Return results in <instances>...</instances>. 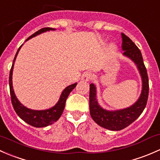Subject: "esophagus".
<instances>
[{"label": "esophagus", "mask_w": 160, "mask_h": 160, "mask_svg": "<svg viewBox=\"0 0 160 160\" xmlns=\"http://www.w3.org/2000/svg\"><path fill=\"white\" fill-rule=\"evenodd\" d=\"M92 78V74L90 72H85L84 74H82V77H81V79L84 82H88Z\"/></svg>", "instance_id": "obj_1"}]
</instances>
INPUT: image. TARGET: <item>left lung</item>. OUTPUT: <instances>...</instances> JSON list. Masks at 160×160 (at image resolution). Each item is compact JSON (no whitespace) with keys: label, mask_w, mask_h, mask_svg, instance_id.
<instances>
[{"label":"left lung","mask_w":160,"mask_h":160,"mask_svg":"<svg viewBox=\"0 0 160 160\" xmlns=\"http://www.w3.org/2000/svg\"><path fill=\"white\" fill-rule=\"evenodd\" d=\"M123 54L131 59L137 67L142 79V91L137 101L131 106L122 109L107 110L103 108L97 100V90L95 84L90 85L89 109L92 119L101 127L112 131H119L129 126L139 118L147 103L149 95V78L143 63L142 56L137 46L129 37L122 33Z\"/></svg>","instance_id":"8db88e82"}]
</instances>
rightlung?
Returning <instances> with one entry per match:
<instances>
[{"label":"right lung","instance_id":"obj_1","mask_svg":"<svg viewBox=\"0 0 160 160\" xmlns=\"http://www.w3.org/2000/svg\"><path fill=\"white\" fill-rule=\"evenodd\" d=\"M56 29L52 28H44L40 29L38 31H36L34 34L31 35L25 42H27L29 39L35 37V36L38 35V34H42V33L46 32V31H55ZM23 45V44H22ZM19 48L18 50L17 53H16L15 57H14V61H13V65L11 67V72H10V76H9V85H10V93H11V102H12L13 107H14V111L18 114L20 118L22 120H24L25 122L28 124L31 125V126H34V127L37 128H42L45 127V126H50V125L53 124L61 116H62V112L64 111V108L65 106V102H66L67 98H68V95L70 92L75 88L77 83L72 84V85L67 86L65 89L63 90L60 95L58 101L53 107L48 109L44 110H34L31 109V108H27L24 106V105L21 104L20 101L16 97L15 93H14V88H13V83H12V75H13V69H14V62H15L16 58H17L18 54L20 49H21V46Z\"/></svg>","mask_w":160,"mask_h":160}]
</instances>
